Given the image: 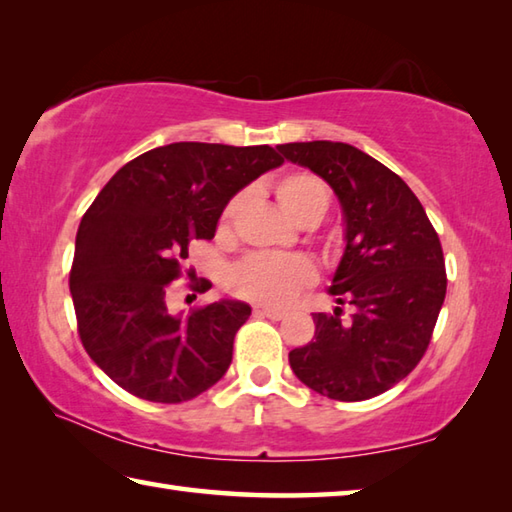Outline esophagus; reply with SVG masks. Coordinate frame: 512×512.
I'll return each instance as SVG.
<instances>
[{"mask_svg":"<svg viewBox=\"0 0 512 512\" xmlns=\"http://www.w3.org/2000/svg\"><path fill=\"white\" fill-rule=\"evenodd\" d=\"M255 315H259V318H268V320H282L286 313L280 309H271V306H255Z\"/></svg>","mask_w":512,"mask_h":512,"instance_id":"esophagus-1","label":"esophagus"}]
</instances>
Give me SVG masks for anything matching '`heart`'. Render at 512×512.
Returning <instances> with one entry per match:
<instances>
[{"mask_svg":"<svg viewBox=\"0 0 512 512\" xmlns=\"http://www.w3.org/2000/svg\"><path fill=\"white\" fill-rule=\"evenodd\" d=\"M275 197L284 215L295 224H304L309 219H322L329 208L327 183L309 172H291L282 176L275 185ZM239 197L232 199L224 210V224L235 217ZM315 271L311 262L300 255H273L259 253L250 255L237 266L232 284L237 293L248 300L282 306L291 302L306 284H311Z\"/></svg>","mask_w":512,"mask_h":512,"instance_id":"heart-1","label":"heart"}]
</instances>
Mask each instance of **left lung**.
<instances>
[{"instance_id":"1","label":"left lung","mask_w":512,"mask_h":512,"mask_svg":"<svg viewBox=\"0 0 512 512\" xmlns=\"http://www.w3.org/2000/svg\"><path fill=\"white\" fill-rule=\"evenodd\" d=\"M336 192L345 253L329 293L342 309L313 313L315 336L288 353L293 374L333 401H367L418 365L445 300V262L436 230L401 176L333 141L277 145Z\"/></svg>"}]
</instances>
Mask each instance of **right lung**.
<instances>
[{"label": "right lung", "mask_w": 512, "mask_h": 512, "mask_svg": "<svg viewBox=\"0 0 512 512\" xmlns=\"http://www.w3.org/2000/svg\"><path fill=\"white\" fill-rule=\"evenodd\" d=\"M284 159L268 145L170 143L120 167L85 212L69 275L82 347L129 394L183 403L230 367L250 306L167 311L192 239H212L228 201Z\"/></svg>", "instance_id": "right-lung-1"}]
</instances>
